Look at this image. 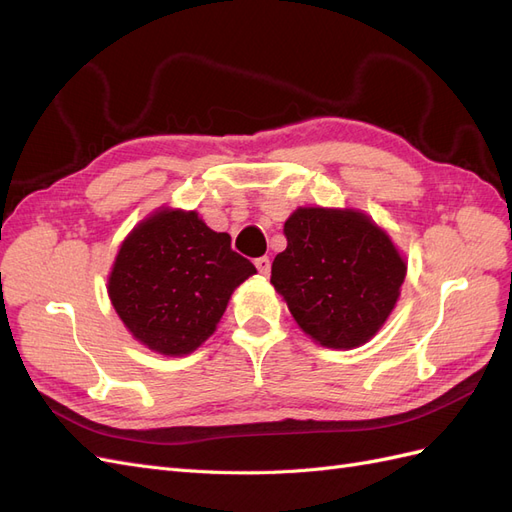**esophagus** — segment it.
Listing matches in <instances>:
<instances>
[{
    "label": "esophagus",
    "instance_id": "34e87169",
    "mask_svg": "<svg viewBox=\"0 0 512 512\" xmlns=\"http://www.w3.org/2000/svg\"><path fill=\"white\" fill-rule=\"evenodd\" d=\"M256 269H258V273H262V275H269V271H271V260H269V256H260V258H256Z\"/></svg>",
    "mask_w": 512,
    "mask_h": 512
}]
</instances>
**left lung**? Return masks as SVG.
I'll use <instances>...</instances> for the list:
<instances>
[{
  "label": "left lung",
  "instance_id": "8db88e82",
  "mask_svg": "<svg viewBox=\"0 0 512 512\" xmlns=\"http://www.w3.org/2000/svg\"><path fill=\"white\" fill-rule=\"evenodd\" d=\"M271 284L299 327L327 348H356L391 316L406 262L365 213L301 207L284 224Z\"/></svg>",
  "mask_w": 512,
  "mask_h": 512
}]
</instances>
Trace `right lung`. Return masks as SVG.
Segmentation results:
<instances>
[{"instance_id": "add662e5", "label": "right lung", "mask_w": 512, "mask_h": 512, "mask_svg": "<svg viewBox=\"0 0 512 512\" xmlns=\"http://www.w3.org/2000/svg\"><path fill=\"white\" fill-rule=\"evenodd\" d=\"M256 273L196 211L160 209L121 243L108 297L128 331L153 352L183 356L213 335L232 290Z\"/></svg>"}]
</instances>
